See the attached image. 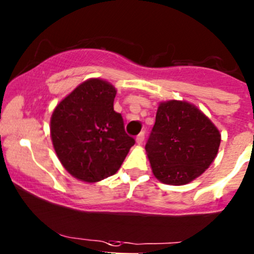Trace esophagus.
I'll return each mask as SVG.
<instances>
[{
  "label": "esophagus",
  "mask_w": 254,
  "mask_h": 254,
  "mask_svg": "<svg viewBox=\"0 0 254 254\" xmlns=\"http://www.w3.org/2000/svg\"><path fill=\"white\" fill-rule=\"evenodd\" d=\"M143 141H144V131H142L138 133L137 137H136V142H137V144H142L143 143Z\"/></svg>",
  "instance_id": "obj_1"
}]
</instances>
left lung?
I'll return each instance as SVG.
<instances>
[{
	"label": "left lung",
	"mask_w": 254,
	"mask_h": 254,
	"mask_svg": "<svg viewBox=\"0 0 254 254\" xmlns=\"http://www.w3.org/2000/svg\"><path fill=\"white\" fill-rule=\"evenodd\" d=\"M219 144V130L199 108L170 100L159 104L146 152L161 183L183 186L208 169Z\"/></svg>",
	"instance_id": "left-lung-1"
}]
</instances>
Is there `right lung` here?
<instances>
[{
    "instance_id": "add662e5",
    "label": "right lung",
    "mask_w": 254,
    "mask_h": 254,
    "mask_svg": "<svg viewBox=\"0 0 254 254\" xmlns=\"http://www.w3.org/2000/svg\"><path fill=\"white\" fill-rule=\"evenodd\" d=\"M116 94L112 84L91 78L60 101L50 118L60 163L83 182H99L116 174L135 144L125 132L122 114L113 110Z\"/></svg>"
}]
</instances>
